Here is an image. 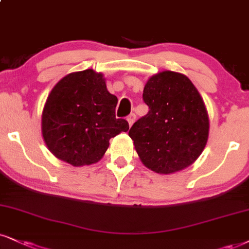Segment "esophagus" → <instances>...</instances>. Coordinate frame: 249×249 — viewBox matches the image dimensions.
<instances>
[{"label": "esophagus", "instance_id": "34e87169", "mask_svg": "<svg viewBox=\"0 0 249 249\" xmlns=\"http://www.w3.org/2000/svg\"><path fill=\"white\" fill-rule=\"evenodd\" d=\"M135 120H136V115H135L134 113H131V114L128 115L127 121H128V124H129V127H131V125H133V124L135 122Z\"/></svg>", "mask_w": 249, "mask_h": 249}]
</instances>
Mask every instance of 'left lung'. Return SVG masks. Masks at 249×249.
Wrapping results in <instances>:
<instances>
[{
	"label": "left lung",
	"mask_w": 249,
	"mask_h": 249,
	"mask_svg": "<svg viewBox=\"0 0 249 249\" xmlns=\"http://www.w3.org/2000/svg\"><path fill=\"white\" fill-rule=\"evenodd\" d=\"M143 100L148 114L129 130L141 160L159 174L188 167L209 136V116L197 89L187 76L166 70L148 79Z\"/></svg>",
	"instance_id": "left-lung-1"
}]
</instances>
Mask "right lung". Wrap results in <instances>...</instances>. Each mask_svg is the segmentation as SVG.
<instances>
[{
	"mask_svg": "<svg viewBox=\"0 0 249 249\" xmlns=\"http://www.w3.org/2000/svg\"><path fill=\"white\" fill-rule=\"evenodd\" d=\"M116 104L103 73L87 69L64 76L52 89L42 110L47 148L72 166L99 161L109 140L129 129L124 119L115 118Z\"/></svg>",
	"mask_w": 249,
	"mask_h": 249,
	"instance_id": "obj_1",
	"label": "right lung"
}]
</instances>
